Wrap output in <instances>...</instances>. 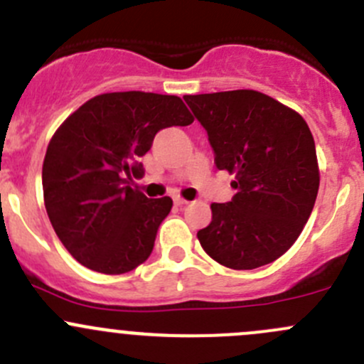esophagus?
<instances>
[{"mask_svg": "<svg viewBox=\"0 0 364 364\" xmlns=\"http://www.w3.org/2000/svg\"><path fill=\"white\" fill-rule=\"evenodd\" d=\"M173 201H175V205H178V207H182V205H187V203H189V201L183 200V198H181V196H175V198H173Z\"/></svg>", "mask_w": 364, "mask_h": 364, "instance_id": "34e87169", "label": "esophagus"}]
</instances>
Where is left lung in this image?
I'll return each mask as SVG.
<instances>
[{"label":"left lung","instance_id":"left-lung-1","mask_svg":"<svg viewBox=\"0 0 364 364\" xmlns=\"http://www.w3.org/2000/svg\"><path fill=\"white\" fill-rule=\"evenodd\" d=\"M208 134L215 166L237 194L212 203L198 232L210 258L247 271L278 260L303 232L318 193L315 141L304 118L257 90L183 97Z\"/></svg>","mask_w":364,"mask_h":364}]
</instances>
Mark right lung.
Segmentation results:
<instances>
[{"mask_svg": "<svg viewBox=\"0 0 364 364\" xmlns=\"http://www.w3.org/2000/svg\"><path fill=\"white\" fill-rule=\"evenodd\" d=\"M194 117L177 95L111 92L86 100L56 129L42 166L49 221L68 253L92 271L124 274L150 257L170 196L146 198L132 177L154 136Z\"/></svg>", "mask_w": 364, "mask_h": 364, "instance_id": "add662e5", "label": "right lung"}]
</instances>
